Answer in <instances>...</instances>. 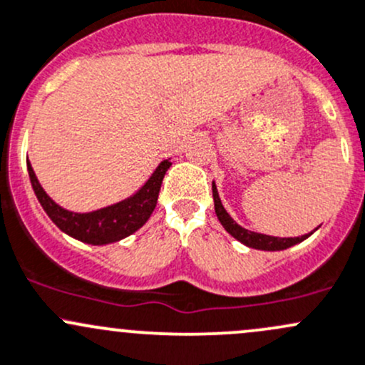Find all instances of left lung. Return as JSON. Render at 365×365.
<instances>
[{"label": "left lung", "instance_id": "8db88e82", "mask_svg": "<svg viewBox=\"0 0 365 365\" xmlns=\"http://www.w3.org/2000/svg\"><path fill=\"white\" fill-rule=\"evenodd\" d=\"M212 190H213L215 213H217L218 222L222 224V227L231 234L234 240H237L240 243H243L245 247H248V248H255V250H264V252L287 250V248H290V247H294V245H299V243H302L304 240H308V237L318 229L317 227L314 231L304 234V236H297V237H278V236H267V234L248 231V229L241 227V225L231 217V215L227 213V210L224 208L215 182L212 183Z\"/></svg>", "mask_w": 365, "mask_h": 365}]
</instances>
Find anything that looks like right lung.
<instances>
[{
    "label": "right lung",
    "instance_id": "1",
    "mask_svg": "<svg viewBox=\"0 0 365 365\" xmlns=\"http://www.w3.org/2000/svg\"><path fill=\"white\" fill-rule=\"evenodd\" d=\"M170 166L171 159H164L163 163H159V166L148 176L147 182L129 197L122 199L115 205L105 206V208L94 210V212L76 213L59 206L45 192L28 159L31 185H33L36 199L40 201L45 213L48 215V218L64 234L82 241V243L94 245V247L117 243L147 224L152 212L155 210L160 183H163L164 175L170 170Z\"/></svg>",
    "mask_w": 365,
    "mask_h": 365
}]
</instances>
